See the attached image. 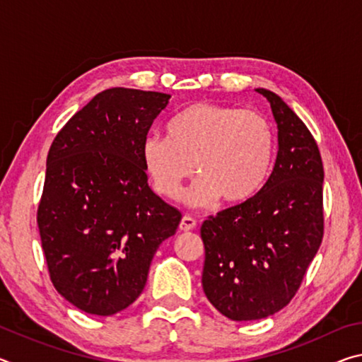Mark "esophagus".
I'll list each match as a JSON object with an SVG mask.
<instances>
[{"label": "esophagus", "instance_id": "1", "mask_svg": "<svg viewBox=\"0 0 362 362\" xmlns=\"http://www.w3.org/2000/svg\"><path fill=\"white\" fill-rule=\"evenodd\" d=\"M194 226H196V220L193 217H189V216H183L182 217L180 225H179V228L182 231H189V230H193Z\"/></svg>", "mask_w": 362, "mask_h": 362}]
</instances>
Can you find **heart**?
<instances>
[{
    "label": "heart",
    "mask_w": 362,
    "mask_h": 362,
    "mask_svg": "<svg viewBox=\"0 0 362 362\" xmlns=\"http://www.w3.org/2000/svg\"><path fill=\"white\" fill-rule=\"evenodd\" d=\"M276 139L269 119L257 110L196 102L169 122L168 137L148 136L142 163L155 192L177 199L196 173L185 199L211 206L217 198L238 206L260 192L273 168Z\"/></svg>",
    "instance_id": "b5f03b06"
}]
</instances>
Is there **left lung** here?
Listing matches in <instances>:
<instances>
[{
	"instance_id": "obj_1",
	"label": "left lung",
	"mask_w": 362,
	"mask_h": 362,
	"mask_svg": "<svg viewBox=\"0 0 362 362\" xmlns=\"http://www.w3.org/2000/svg\"><path fill=\"white\" fill-rule=\"evenodd\" d=\"M278 155L254 198L211 216L201 225L206 259L203 289L233 321L262 320L291 302L324 235L320 148L308 127L272 90Z\"/></svg>"
}]
</instances>
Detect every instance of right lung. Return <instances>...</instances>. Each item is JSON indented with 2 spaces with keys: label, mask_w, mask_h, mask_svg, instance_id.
<instances>
[{
  "label": "right lung",
  "mask_w": 362,
  "mask_h": 362,
  "mask_svg": "<svg viewBox=\"0 0 362 362\" xmlns=\"http://www.w3.org/2000/svg\"><path fill=\"white\" fill-rule=\"evenodd\" d=\"M170 95L112 88L59 131L36 212L49 278L89 315L110 316L142 293L156 249L182 220L148 187L142 144Z\"/></svg>",
  "instance_id": "1"
}]
</instances>
